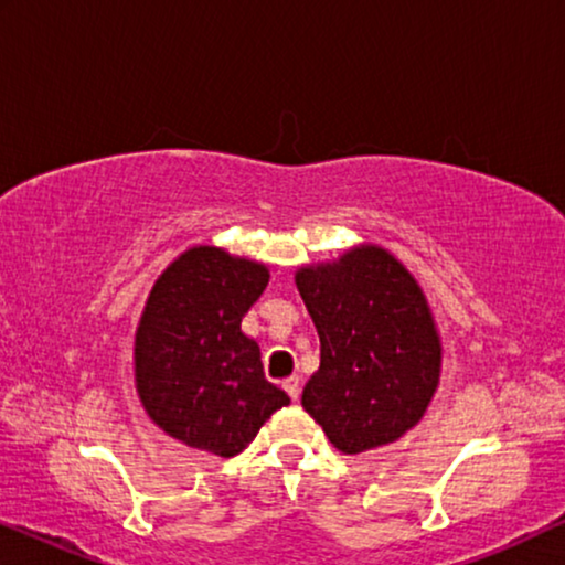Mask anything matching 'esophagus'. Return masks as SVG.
I'll return each mask as SVG.
<instances>
[{
	"label": "esophagus",
	"mask_w": 565,
	"mask_h": 565,
	"mask_svg": "<svg viewBox=\"0 0 565 565\" xmlns=\"http://www.w3.org/2000/svg\"><path fill=\"white\" fill-rule=\"evenodd\" d=\"M282 388L288 391V396H290L292 401H298V396H300V377H298V375L288 377V381L282 383Z\"/></svg>",
	"instance_id": "esophagus-1"
}]
</instances>
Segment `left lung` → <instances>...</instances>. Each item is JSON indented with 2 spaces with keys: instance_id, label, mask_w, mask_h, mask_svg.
<instances>
[{
  "instance_id": "8db88e82",
  "label": "left lung",
  "mask_w": 565,
  "mask_h": 565,
  "mask_svg": "<svg viewBox=\"0 0 565 565\" xmlns=\"http://www.w3.org/2000/svg\"><path fill=\"white\" fill-rule=\"evenodd\" d=\"M296 285L321 339V365L300 404L347 455L396 443L427 412L443 367L422 288L373 244L300 267Z\"/></svg>"
}]
</instances>
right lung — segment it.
<instances>
[{"instance_id":"add662e5","label":"right lung","mask_w":565,"mask_h":565,"mask_svg":"<svg viewBox=\"0 0 565 565\" xmlns=\"http://www.w3.org/2000/svg\"><path fill=\"white\" fill-rule=\"evenodd\" d=\"M267 282L265 265L218 246H192L153 282L136 329V391L169 437L234 458L290 404L242 331Z\"/></svg>"}]
</instances>
